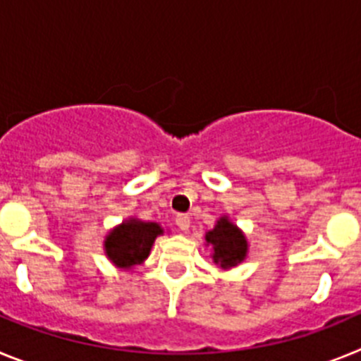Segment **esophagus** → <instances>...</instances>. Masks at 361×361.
I'll use <instances>...</instances> for the list:
<instances>
[{
	"label": "esophagus",
	"mask_w": 361,
	"mask_h": 361,
	"mask_svg": "<svg viewBox=\"0 0 361 361\" xmlns=\"http://www.w3.org/2000/svg\"><path fill=\"white\" fill-rule=\"evenodd\" d=\"M175 224L178 226L180 231H188L190 229V215H184V213L177 215L175 216Z\"/></svg>",
	"instance_id": "1"
}]
</instances>
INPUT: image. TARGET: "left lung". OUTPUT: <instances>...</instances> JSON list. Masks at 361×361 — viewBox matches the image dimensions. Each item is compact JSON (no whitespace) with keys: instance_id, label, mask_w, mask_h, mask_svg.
I'll list each match as a JSON object with an SVG mask.
<instances>
[{"instance_id":"left-lung-1","label":"left lung","mask_w":361,"mask_h":361,"mask_svg":"<svg viewBox=\"0 0 361 361\" xmlns=\"http://www.w3.org/2000/svg\"><path fill=\"white\" fill-rule=\"evenodd\" d=\"M206 242L212 245L213 262L222 269L238 266L247 255V240L244 233L228 216H220L215 228L206 233Z\"/></svg>"}]
</instances>
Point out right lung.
Here are the masks:
<instances>
[{"label":"right lung","mask_w":361,"mask_h":361,"mask_svg":"<svg viewBox=\"0 0 361 361\" xmlns=\"http://www.w3.org/2000/svg\"><path fill=\"white\" fill-rule=\"evenodd\" d=\"M162 233L164 229L157 222H145L139 219L124 220L104 238V253L114 266L130 269L145 262L153 242Z\"/></svg>","instance_id":"obj_1"}]
</instances>
